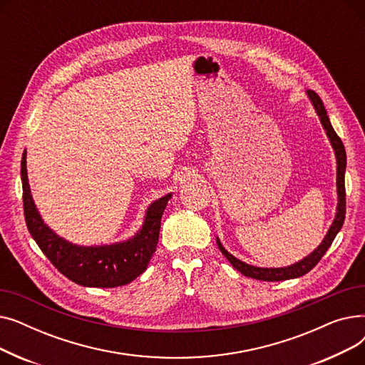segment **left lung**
<instances>
[{
    "instance_id": "obj_1",
    "label": "left lung",
    "mask_w": 365,
    "mask_h": 365,
    "mask_svg": "<svg viewBox=\"0 0 365 365\" xmlns=\"http://www.w3.org/2000/svg\"><path fill=\"white\" fill-rule=\"evenodd\" d=\"M308 94V99L311 101L318 118L321 121L322 128L325 130V134H327V138L331 143V148L334 150V155H336V163H337V179H336V187H337V207H336V215L333 219L331 226L329 227L327 234H325L324 240L321 241V244L315 248V250L309 255L306 256L304 259L299 260L294 264L290 266H285V267H259V266H253V264H248L240 259H237L235 256H232L229 253L226 248L222 245L219 237H216V242L219 250L222 252V255L229 260L237 271H240L242 275L248 277V278H255V279H260V281H284V279H293V278H299L303 277L304 274H308L312 267H315V264L321 260V257L325 255V252L329 250L331 242L334 241L336 235L339 234V231L343 226L344 222V213H346V194H344V171H346V150H344V146L340 140V138L336 134L330 118L327 115V110L324 108L322 101L319 99V96L312 91L308 90L306 91Z\"/></svg>"
}]
</instances>
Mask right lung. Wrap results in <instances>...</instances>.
I'll return each instance as SVG.
<instances>
[{"mask_svg": "<svg viewBox=\"0 0 365 365\" xmlns=\"http://www.w3.org/2000/svg\"><path fill=\"white\" fill-rule=\"evenodd\" d=\"M21 176L29 234L46 257L66 278L83 287L113 289L130 284L146 271L150 257L157 250L161 217L171 192L148 205L143 223L131 238L102 245H78L57 235L38 212L28 180L26 150L22 155Z\"/></svg>", "mask_w": 365, "mask_h": 365, "instance_id": "right-lung-1", "label": "right lung"}]
</instances>
